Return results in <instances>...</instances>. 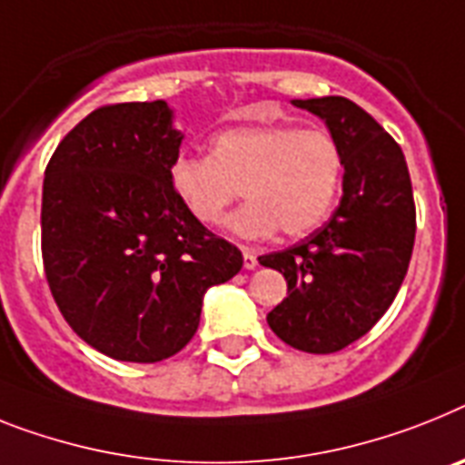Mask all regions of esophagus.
I'll return each instance as SVG.
<instances>
[{"mask_svg": "<svg viewBox=\"0 0 465 465\" xmlns=\"http://www.w3.org/2000/svg\"><path fill=\"white\" fill-rule=\"evenodd\" d=\"M243 267L245 269H255L257 267V255L251 251V248H243Z\"/></svg>", "mask_w": 465, "mask_h": 465, "instance_id": "1", "label": "esophagus"}]
</instances>
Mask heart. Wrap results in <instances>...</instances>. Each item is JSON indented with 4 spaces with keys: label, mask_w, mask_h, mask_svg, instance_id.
Instances as JSON below:
<instances>
[{
    "label": "heart",
    "mask_w": 465,
    "mask_h": 465,
    "mask_svg": "<svg viewBox=\"0 0 465 465\" xmlns=\"http://www.w3.org/2000/svg\"><path fill=\"white\" fill-rule=\"evenodd\" d=\"M174 196L201 224H220L241 193L251 198L229 217L243 239L281 226L305 236L329 220L345 179L341 142L300 124H252L220 132L210 153H179L167 170Z\"/></svg>",
    "instance_id": "heart-1"
}]
</instances>
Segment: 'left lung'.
Listing matches in <instances>:
<instances>
[{"instance_id": "1", "label": "left lung", "mask_w": 465, "mask_h": 465, "mask_svg": "<svg viewBox=\"0 0 465 465\" xmlns=\"http://www.w3.org/2000/svg\"><path fill=\"white\" fill-rule=\"evenodd\" d=\"M292 104L326 120L345 153V179L326 224L260 257L288 283L267 322L295 350L329 354L369 333L392 305L411 260L416 203L400 143L364 108L345 96Z\"/></svg>"}]
</instances>
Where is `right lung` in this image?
Returning a JSON list of instances; mask_svg holds the SVG:
<instances>
[{
	"instance_id": "add662e5",
	"label": "right lung",
	"mask_w": 465,
	"mask_h": 465,
	"mask_svg": "<svg viewBox=\"0 0 465 465\" xmlns=\"http://www.w3.org/2000/svg\"><path fill=\"white\" fill-rule=\"evenodd\" d=\"M182 136L165 101L108 104L61 139L45 170L42 262L82 341L120 361L177 354L203 295L243 255L184 210L170 186Z\"/></svg>"
}]
</instances>
